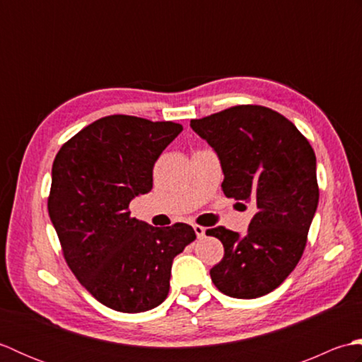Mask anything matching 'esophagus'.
<instances>
[{
    "label": "esophagus",
    "mask_w": 362,
    "mask_h": 362,
    "mask_svg": "<svg viewBox=\"0 0 362 362\" xmlns=\"http://www.w3.org/2000/svg\"><path fill=\"white\" fill-rule=\"evenodd\" d=\"M193 228H194V232H196V236H197V238H204V236H205V232H206L205 227L196 224V226H193Z\"/></svg>",
    "instance_id": "obj_1"
}]
</instances>
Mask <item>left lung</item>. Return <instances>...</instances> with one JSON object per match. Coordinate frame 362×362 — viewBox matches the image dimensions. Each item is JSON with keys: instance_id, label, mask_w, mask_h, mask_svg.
<instances>
[{"instance_id": "left-lung-1", "label": "left lung", "mask_w": 362, "mask_h": 362, "mask_svg": "<svg viewBox=\"0 0 362 362\" xmlns=\"http://www.w3.org/2000/svg\"><path fill=\"white\" fill-rule=\"evenodd\" d=\"M189 126L218 153L224 194L257 210L243 236L224 227L206 230L224 245L211 281L235 298L266 296L302 258L317 209L311 144L288 118L261 105L230 107Z\"/></svg>"}]
</instances>
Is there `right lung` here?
Here are the masks:
<instances>
[{
	"mask_svg": "<svg viewBox=\"0 0 362 362\" xmlns=\"http://www.w3.org/2000/svg\"><path fill=\"white\" fill-rule=\"evenodd\" d=\"M183 127L110 115L68 140L52 163L48 213L66 264L98 302L143 313L168 297L171 266L196 240L191 226L152 227L129 204L152 189L160 153Z\"/></svg>",
	"mask_w": 362,
	"mask_h": 362,
	"instance_id": "1",
	"label": "right lung"
}]
</instances>
